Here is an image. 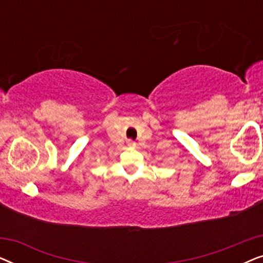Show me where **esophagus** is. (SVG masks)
<instances>
[{
	"mask_svg": "<svg viewBox=\"0 0 263 263\" xmlns=\"http://www.w3.org/2000/svg\"><path fill=\"white\" fill-rule=\"evenodd\" d=\"M128 146H130V147H135V142L133 141V140H129V141H128Z\"/></svg>",
	"mask_w": 263,
	"mask_h": 263,
	"instance_id": "34e87169",
	"label": "esophagus"
}]
</instances>
